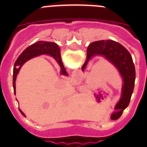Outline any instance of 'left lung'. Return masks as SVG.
I'll use <instances>...</instances> for the list:
<instances>
[{
    "label": "left lung",
    "mask_w": 147,
    "mask_h": 147,
    "mask_svg": "<svg viewBox=\"0 0 147 147\" xmlns=\"http://www.w3.org/2000/svg\"><path fill=\"white\" fill-rule=\"evenodd\" d=\"M96 56L104 57L112 63L118 70L123 80L121 96L115 106L116 112L110 116L112 120H116L120 118L130 102L136 80L135 65L131 54L120 43L111 40H98L90 43L88 47L86 60L82 67V71L85 69L90 59Z\"/></svg>",
    "instance_id": "left-lung-1"
}]
</instances>
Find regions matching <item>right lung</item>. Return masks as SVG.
<instances>
[{
	"label": "right lung",
	"mask_w": 147,
	"mask_h": 147,
	"mask_svg": "<svg viewBox=\"0 0 147 147\" xmlns=\"http://www.w3.org/2000/svg\"><path fill=\"white\" fill-rule=\"evenodd\" d=\"M42 54H47V55L51 56L54 58L57 62L61 67L60 73L62 75L67 76V73L66 72L63 63L61 59L60 50L58 45L55 42H45V41H39L32 44L28 46L27 49L23 51V53L19 56V57L16 60L14 65V70H13V88H14V93H16V87H15V82L16 78L18 76L19 71L21 68L22 65L25 63L26 61L29 60L30 59L37 57V56L42 55ZM23 115H24L20 109H19Z\"/></svg>",
	"instance_id": "obj_1"
}]
</instances>
